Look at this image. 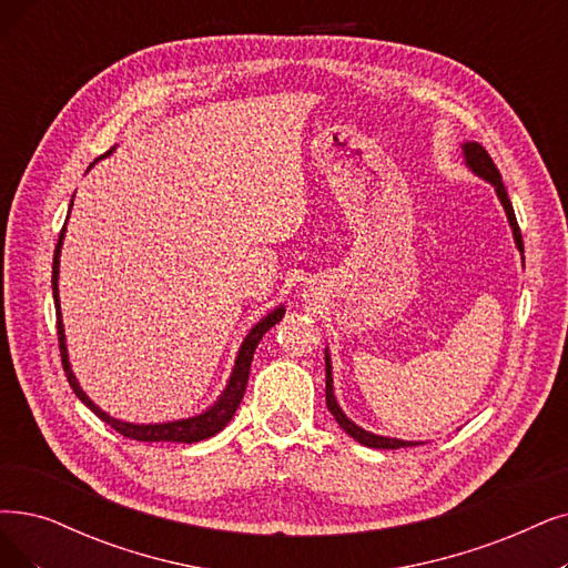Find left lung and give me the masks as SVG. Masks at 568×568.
I'll use <instances>...</instances> for the list:
<instances>
[{"instance_id": "obj_1", "label": "left lung", "mask_w": 568, "mask_h": 568, "mask_svg": "<svg viewBox=\"0 0 568 568\" xmlns=\"http://www.w3.org/2000/svg\"><path fill=\"white\" fill-rule=\"evenodd\" d=\"M464 155H466V165L478 174L483 179H487L489 184L496 189V195L498 200H501V205L508 214V221H510V229H513V237H515V244L521 254H525V244H521V233H519V225H517V219H515V212H513V205H510V197H508V191L504 186L501 181V172H498V168L494 165L491 155L485 151V146H480L478 142H466L464 146ZM525 261V258H521ZM326 405L331 415L335 417V422L343 426L347 434L358 440L361 445L366 447H375V449H398V447H415V445H422V443H413V440H398V438H387V436H375L371 434V430H363L361 426H356L352 419H347V415L343 413V407L337 405L335 400V394H333V375H331V356H328V349H326Z\"/></svg>"}]
</instances>
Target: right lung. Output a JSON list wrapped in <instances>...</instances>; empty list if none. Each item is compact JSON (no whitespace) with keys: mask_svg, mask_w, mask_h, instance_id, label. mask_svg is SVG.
Listing matches in <instances>:
<instances>
[{"mask_svg":"<svg viewBox=\"0 0 568 568\" xmlns=\"http://www.w3.org/2000/svg\"><path fill=\"white\" fill-rule=\"evenodd\" d=\"M62 237H64V229L60 231L58 244H55V256H53V298H55V316H58V343H60V356H62V368L67 375V382L74 389V394L79 396V400L83 405H88L102 422H106L113 430H119L121 436L140 440V443H200L205 438H212L214 434L229 424L235 415V410L240 407V400L244 396L246 389V379H248V371H252V358L254 352L261 343V337L275 326L282 316H284V307L280 305L275 312H270L267 316L248 331V335L244 337V343L240 347V354L235 358V368L233 375L229 379V387L219 396V400L205 410L202 415L189 417V419H176V422H165V424H130V422H121L113 419L106 413H102L100 407L90 400L83 389L79 387V382L70 368V358H67V345H64V328H62V316H60V296H58V272H60V246H62Z\"/></svg>","mask_w":568,"mask_h":568,"instance_id":"add662e5","label":"right lung"}]
</instances>
